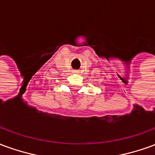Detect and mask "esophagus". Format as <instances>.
Wrapping results in <instances>:
<instances>
[{
  "mask_svg": "<svg viewBox=\"0 0 155 155\" xmlns=\"http://www.w3.org/2000/svg\"><path fill=\"white\" fill-rule=\"evenodd\" d=\"M73 72H74V73H79V71H74Z\"/></svg>",
  "mask_w": 155,
  "mask_h": 155,
  "instance_id": "34e87169",
  "label": "esophagus"
}]
</instances>
